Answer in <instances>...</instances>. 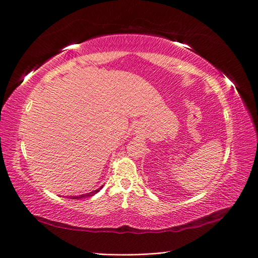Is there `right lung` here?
Returning a JSON list of instances; mask_svg holds the SVG:
<instances>
[{"instance_id": "add662e5", "label": "right lung", "mask_w": 258, "mask_h": 258, "mask_svg": "<svg viewBox=\"0 0 258 258\" xmlns=\"http://www.w3.org/2000/svg\"><path fill=\"white\" fill-rule=\"evenodd\" d=\"M103 186H101L100 188H98L97 190H93V191H91V192H87V194H84V195H80V196H70V198L71 199H82V198H86V197H91V196H93V195H96L98 191H100V189L102 188Z\"/></svg>"}]
</instances>
